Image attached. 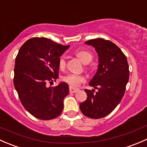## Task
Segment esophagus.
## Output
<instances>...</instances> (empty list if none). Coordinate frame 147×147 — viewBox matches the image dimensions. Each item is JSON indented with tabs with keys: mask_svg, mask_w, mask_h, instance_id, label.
I'll return each instance as SVG.
<instances>
[{
	"mask_svg": "<svg viewBox=\"0 0 147 147\" xmlns=\"http://www.w3.org/2000/svg\"><path fill=\"white\" fill-rule=\"evenodd\" d=\"M78 90H79V89L71 87V86H70V88H69V92H70V93H76V92H78Z\"/></svg>",
	"mask_w": 147,
	"mask_h": 147,
	"instance_id": "esophagus-1",
	"label": "esophagus"
}]
</instances>
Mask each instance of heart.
I'll return each mask as SVG.
<instances>
[{"label": "heart", "instance_id": "heart-1", "mask_svg": "<svg viewBox=\"0 0 147 147\" xmlns=\"http://www.w3.org/2000/svg\"><path fill=\"white\" fill-rule=\"evenodd\" d=\"M76 55L83 63H88L91 61L93 59V56L90 52L85 50H80L76 52ZM59 64L60 68H64L66 66V59L64 56H61L59 60ZM63 81L66 84L70 85L71 87H77L79 86L81 83H84L86 81V77L81 74H67L63 77Z\"/></svg>", "mask_w": 147, "mask_h": 147}]
</instances>
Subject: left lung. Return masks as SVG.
Returning a JSON list of instances; mask_svg holds the SVG:
<instances>
[{
	"mask_svg": "<svg viewBox=\"0 0 147 147\" xmlns=\"http://www.w3.org/2000/svg\"><path fill=\"white\" fill-rule=\"evenodd\" d=\"M85 44L93 46L98 53V69L89 83L98 91L85 90L88 97L80 104V110L86 117L102 118L120 102L129 81V66L125 54L113 42L98 38Z\"/></svg>",
	"mask_w": 147,
	"mask_h": 147,
	"instance_id": "8db88e82",
	"label": "left lung"
}]
</instances>
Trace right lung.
I'll return each instance as SVG.
<instances>
[{
    "mask_svg": "<svg viewBox=\"0 0 147 147\" xmlns=\"http://www.w3.org/2000/svg\"><path fill=\"white\" fill-rule=\"evenodd\" d=\"M69 47L45 37L25 42L16 57L14 86L22 105L32 115L48 120L62 112L63 99L69 93V85L61 82L56 87L48 83L59 76V57Z\"/></svg>",
    "mask_w": 147,
    "mask_h": 147,
    "instance_id": "1",
    "label": "right lung"
}]
</instances>
